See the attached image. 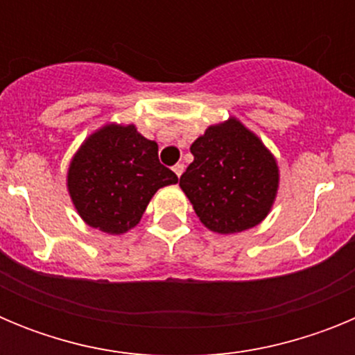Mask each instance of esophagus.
<instances>
[{
    "label": "esophagus",
    "instance_id": "esophagus-1",
    "mask_svg": "<svg viewBox=\"0 0 355 355\" xmlns=\"http://www.w3.org/2000/svg\"><path fill=\"white\" fill-rule=\"evenodd\" d=\"M172 171L175 172V175H178V178H181V174L184 172V165L183 163H175L174 167H172Z\"/></svg>",
    "mask_w": 355,
    "mask_h": 355
}]
</instances>
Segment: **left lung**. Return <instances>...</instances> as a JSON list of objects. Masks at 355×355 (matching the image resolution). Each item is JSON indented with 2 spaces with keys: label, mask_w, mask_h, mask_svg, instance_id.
<instances>
[{
  "label": "left lung",
  "mask_w": 355,
  "mask_h": 355,
  "mask_svg": "<svg viewBox=\"0 0 355 355\" xmlns=\"http://www.w3.org/2000/svg\"><path fill=\"white\" fill-rule=\"evenodd\" d=\"M180 187L199 220L218 234L241 233L270 213L279 188L274 155L238 119L209 126L190 147Z\"/></svg>",
  "instance_id": "1"
}]
</instances>
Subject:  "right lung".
<instances>
[{"mask_svg":"<svg viewBox=\"0 0 355 355\" xmlns=\"http://www.w3.org/2000/svg\"><path fill=\"white\" fill-rule=\"evenodd\" d=\"M178 175L158 159V144L133 124H106L81 144L67 172L72 205L85 224L122 234L139 224L159 188Z\"/></svg>","mask_w":355,"mask_h":355,"instance_id":"add662e5","label":"right lung"}]
</instances>
